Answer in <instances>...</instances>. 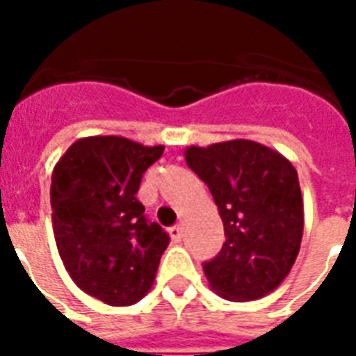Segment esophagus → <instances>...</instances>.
<instances>
[{"label":"esophagus","mask_w":356,"mask_h":356,"mask_svg":"<svg viewBox=\"0 0 356 356\" xmlns=\"http://www.w3.org/2000/svg\"><path fill=\"white\" fill-rule=\"evenodd\" d=\"M170 234H171V238L177 240V242L179 240H183V236H185V225L179 223V225H175V227H171Z\"/></svg>","instance_id":"esophagus-1"}]
</instances>
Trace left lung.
Listing matches in <instances>:
<instances>
[{"label":"left lung","instance_id":"left-lung-1","mask_svg":"<svg viewBox=\"0 0 356 356\" xmlns=\"http://www.w3.org/2000/svg\"><path fill=\"white\" fill-rule=\"evenodd\" d=\"M188 168L208 185L225 240L204 273L217 296L252 301L275 291L296 263L303 236V198L288 158L248 139L185 150Z\"/></svg>","mask_w":356,"mask_h":356}]
</instances>
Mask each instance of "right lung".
<instances>
[{"instance_id":"1","label":"right lung","mask_w":356,"mask_h":356,"mask_svg":"<svg viewBox=\"0 0 356 356\" xmlns=\"http://www.w3.org/2000/svg\"><path fill=\"white\" fill-rule=\"evenodd\" d=\"M162 145L104 135L83 137L51 177L53 232L76 286L112 307L137 303L152 288L170 236L145 217L135 194Z\"/></svg>"}]
</instances>
